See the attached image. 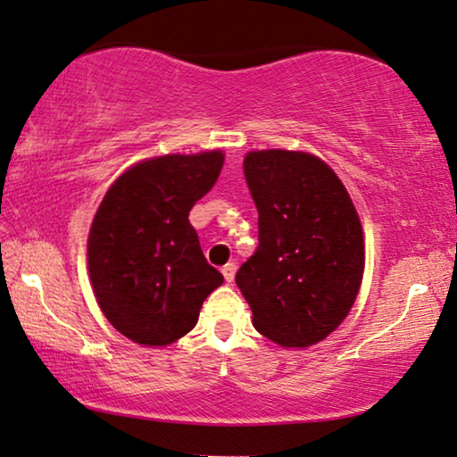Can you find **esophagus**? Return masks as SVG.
<instances>
[{
    "instance_id": "34e87169",
    "label": "esophagus",
    "mask_w": 457,
    "mask_h": 457,
    "mask_svg": "<svg viewBox=\"0 0 457 457\" xmlns=\"http://www.w3.org/2000/svg\"><path fill=\"white\" fill-rule=\"evenodd\" d=\"M235 272H237V264H235V262H228V264L222 268V274H224V278H227V283H233V280H235Z\"/></svg>"
}]
</instances>
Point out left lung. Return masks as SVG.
Returning <instances> with one entry per match:
<instances>
[{
    "label": "left lung",
    "instance_id": "8db88e82",
    "mask_svg": "<svg viewBox=\"0 0 457 457\" xmlns=\"http://www.w3.org/2000/svg\"><path fill=\"white\" fill-rule=\"evenodd\" d=\"M258 208V247L237 272L253 327L283 347H308L352 310L364 274V237L339 177L303 152L245 155Z\"/></svg>",
    "mask_w": 457,
    "mask_h": 457
}]
</instances>
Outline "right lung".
<instances>
[{"label":"right lung","instance_id":"obj_1","mask_svg":"<svg viewBox=\"0 0 457 457\" xmlns=\"http://www.w3.org/2000/svg\"><path fill=\"white\" fill-rule=\"evenodd\" d=\"M224 155H160L122 174L89 233V274L112 327L141 345H168L197 324L224 277L208 264L189 212L214 187Z\"/></svg>","mask_w":457,"mask_h":457}]
</instances>
